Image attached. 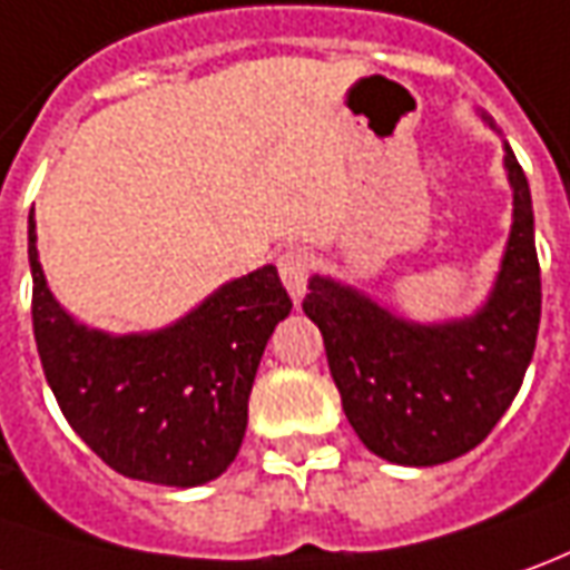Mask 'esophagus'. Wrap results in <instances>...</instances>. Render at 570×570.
I'll return each instance as SVG.
<instances>
[{
  "label": "esophagus",
  "instance_id": "34e87169",
  "mask_svg": "<svg viewBox=\"0 0 570 570\" xmlns=\"http://www.w3.org/2000/svg\"><path fill=\"white\" fill-rule=\"evenodd\" d=\"M278 276L282 285L288 288L294 297V304L307 294V278H309V254L301 247H288L278 254Z\"/></svg>",
  "mask_w": 570,
  "mask_h": 570
}]
</instances>
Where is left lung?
Here are the masks:
<instances>
[{"label":"left lung","mask_w":570,"mask_h":570,"mask_svg":"<svg viewBox=\"0 0 570 570\" xmlns=\"http://www.w3.org/2000/svg\"><path fill=\"white\" fill-rule=\"evenodd\" d=\"M481 120L493 127L488 114ZM512 229L488 301L472 316L415 323L332 276L309 278L341 406L356 438L394 465H441L474 450L512 406L540 328V263L528 176L509 142Z\"/></svg>","instance_id":"obj_1"}]
</instances>
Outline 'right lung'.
<instances>
[{
	"instance_id": "obj_1",
	"label": "right lung",
	"mask_w": 570,
	"mask_h": 570,
	"mask_svg": "<svg viewBox=\"0 0 570 570\" xmlns=\"http://www.w3.org/2000/svg\"><path fill=\"white\" fill-rule=\"evenodd\" d=\"M33 335L46 382L82 443L132 481L198 488L233 465L266 341L292 297L273 263L219 285L158 332L111 335L77 323L39 266L27 223Z\"/></svg>"
}]
</instances>
